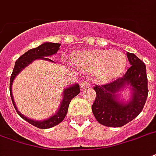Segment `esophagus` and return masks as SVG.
<instances>
[{
  "instance_id": "1",
  "label": "esophagus",
  "mask_w": 156,
  "mask_h": 156,
  "mask_svg": "<svg viewBox=\"0 0 156 156\" xmlns=\"http://www.w3.org/2000/svg\"><path fill=\"white\" fill-rule=\"evenodd\" d=\"M80 87H81L82 89H85V88L89 87H90L89 82L87 81V80H83V81H82L81 84H80Z\"/></svg>"
}]
</instances>
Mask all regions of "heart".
<instances>
[{
  "instance_id": "b5f03b06",
  "label": "heart",
  "mask_w": 156,
  "mask_h": 156,
  "mask_svg": "<svg viewBox=\"0 0 156 156\" xmlns=\"http://www.w3.org/2000/svg\"><path fill=\"white\" fill-rule=\"evenodd\" d=\"M73 62L79 69L95 73L96 77L102 81L111 80L124 70L126 56L119 50H95L79 54Z\"/></svg>"
}]
</instances>
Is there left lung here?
<instances>
[{"instance_id": "1", "label": "left lung", "mask_w": 156, "mask_h": 156, "mask_svg": "<svg viewBox=\"0 0 156 156\" xmlns=\"http://www.w3.org/2000/svg\"><path fill=\"white\" fill-rule=\"evenodd\" d=\"M131 66L125 74L103 85H95L96 98L92 111L97 121L105 126L120 127L135 119L142 111L148 96V82L145 63L134 54H126ZM131 86L130 102L119 101L116 93Z\"/></svg>"}]
</instances>
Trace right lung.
<instances>
[{"instance_id": "obj_1", "label": "right lung", "mask_w": 156, "mask_h": 156, "mask_svg": "<svg viewBox=\"0 0 156 156\" xmlns=\"http://www.w3.org/2000/svg\"><path fill=\"white\" fill-rule=\"evenodd\" d=\"M59 46L60 44H55V43H49L46 42L42 44L41 45L38 46L37 48L34 49H31L30 50L25 53L24 55H22L20 57L18 58L15 63V67H14L13 72L12 74L10 76V98H11V101L13 103L15 109L16 110L17 113L19 114L20 116L22 117L23 119L25 120L26 122H28L29 123H30L31 125L34 126L36 127L40 128V129H48V128H51L59 124L61 122H63V120L64 119V117L66 116L67 112H68V109H69V106L70 101L72 100L75 96H77L78 93H80V88H79V85L78 83H76L75 85L68 87L67 88L63 90V100L61 102L59 109L58 110L57 113L55 114L54 116L49 117V119L44 120V121H34L27 118L26 116L22 115L21 113H20V112L17 110L15 101H14V98L12 96V83L16 76L19 73L22 69H24L26 66H28L30 63H31L35 59H44V60H49L50 62H54L51 59L48 58V56H51L53 55H55L58 52V50L59 49Z\"/></svg>"}]
</instances>
